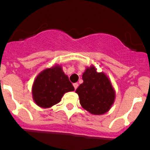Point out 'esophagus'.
Masks as SVG:
<instances>
[{
	"label": "esophagus",
	"instance_id": "34e87169",
	"mask_svg": "<svg viewBox=\"0 0 150 150\" xmlns=\"http://www.w3.org/2000/svg\"><path fill=\"white\" fill-rule=\"evenodd\" d=\"M73 86H74V88H75V89H76V88H78L79 84L77 83H73Z\"/></svg>",
	"mask_w": 150,
	"mask_h": 150
}]
</instances>
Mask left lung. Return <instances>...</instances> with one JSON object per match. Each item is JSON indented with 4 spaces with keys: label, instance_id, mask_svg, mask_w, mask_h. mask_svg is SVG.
Returning <instances> with one entry per match:
<instances>
[{
    "label": "left lung",
    "instance_id": "1",
    "mask_svg": "<svg viewBox=\"0 0 150 150\" xmlns=\"http://www.w3.org/2000/svg\"><path fill=\"white\" fill-rule=\"evenodd\" d=\"M83 80L75 91L82 107L95 115L107 112L114 102L115 91L106 75L91 67L83 74Z\"/></svg>",
    "mask_w": 150,
    "mask_h": 150
}]
</instances>
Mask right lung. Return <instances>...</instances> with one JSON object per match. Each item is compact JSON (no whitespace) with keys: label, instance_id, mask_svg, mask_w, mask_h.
Segmentation results:
<instances>
[{"label":"right lung","instance_id":"right-lung-1","mask_svg":"<svg viewBox=\"0 0 150 150\" xmlns=\"http://www.w3.org/2000/svg\"><path fill=\"white\" fill-rule=\"evenodd\" d=\"M75 90L62 68L56 66L38 75L33 85V97L42 108H50L61 100L66 92Z\"/></svg>","mask_w":150,"mask_h":150}]
</instances>
